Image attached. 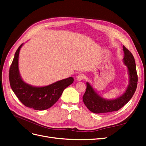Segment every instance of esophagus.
I'll return each instance as SVG.
<instances>
[{"label": "esophagus", "mask_w": 146, "mask_h": 146, "mask_svg": "<svg viewBox=\"0 0 146 146\" xmlns=\"http://www.w3.org/2000/svg\"><path fill=\"white\" fill-rule=\"evenodd\" d=\"M85 74H83V73H80V74H79L78 76H77V79L78 80H84V79H85Z\"/></svg>", "instance_id": "obj_1"}]
</instances>
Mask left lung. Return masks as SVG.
<instances>
[{
    "label": "left lung",
    "instance_id": "obj_1",
    "mask_svg": "<svg viewBox=\"0 0 146 146\" xmlns=\"http://www.w3.org/2000/svg\"><path fill=\"white\" fill-rule=\"evenodd\" d=\"M123 62L127 66L129 75V84L125 93L120 97L112 100H107L100 97L89 83H86V90L83 96L85 105L94 113H105L117 111L124 106L135 93L138 82V76L134 56L125 46H123Z\"/></svg>",
    "mask_w": 146,
    "mask_h": 146
}]
</instances>
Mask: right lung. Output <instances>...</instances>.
<instances>
[{
  "label": "right lung",
  "mask_w": 146,
  "mask_h": 146,
  "mask_svg": "<svg viewBox=\"0 0 146 146\" xmlns=\"http://www.w3.org/2000/svg\"><path fill=\"white\" fill-rule=\"evenodd\" d=\"M23 45V43L17 49L10 66L9 78L11 87L25 106L37 110L48 109L58 101L64 89L71 85L74 79L70 77L43 87H34L24 83L18 71V56Z\"/></svg>",
  "instance_id": "obj_1"
}]
</instances>
